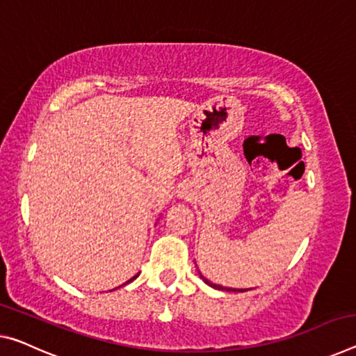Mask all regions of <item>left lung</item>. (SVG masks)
<instances>
[{
	"instance_id": "1",
	"label": "left lung",
	"mask_w": 356,
	"mask_h": 356,
	"mask_svg": "<svg viewBox=\"0 0 356 356\" xmlns=\"http://www.w3.org/2000/svg\"><path fill=\"white\" fill-rule=\"evenodd\" d=\"M200 275H201V273H200ZM201 279L206 282V284L209 285V286H212V289H216V290H227V291H245V290H236V289H228V286H222V285H217V284H213V282H211V280H207L204 275H201Z\"/></svg>"
}]
</instances>
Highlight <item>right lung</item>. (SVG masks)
I'll list each match as a JSON object with an SVG mask.
<instances>
[{"label":"right lung","mask_w":356,"mask_h":356,"mask_svg":"<svg viewBox=\"0 0 356 356\" xmlns=\"http://www.w3.org/2000/svg\"><path fill=\"white\" fill-rule=\"evenodd\" d=\"M136 277H138V275H136ZM136 277H133V279H131V280H134V279H136ZM128 282H129V280H128Z\"/></svg>","instance_id":"right-lung-1"}]
</instances>
